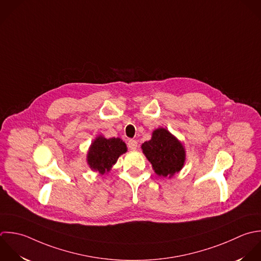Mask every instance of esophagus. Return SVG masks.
<instances>
[{"instance_id":"34e87169","label":"esophagus","mask_w":261,"mask_h":261,"mask_svg":"<svg viewBox=\"0 0 261 261\" xmlns=\"http://www.w3.org/2000/svg\"><path fill=\"white\" fill-rule=\"evenodd\" d=\"M137 141L134 140V139H130L128 141V147L131 149V150H135L137 148Z\"/></svg>"}]
</instances>
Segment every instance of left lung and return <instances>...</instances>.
Here are the masks:
<instances>
[{
    "label": "left lung",
    "mask_w": 261,
    "mask_h": 261,
    "mask_svg": "<svg viewBox=\"0 0 261 261\" xmlns=\"http://www.w3.org/2000/svg\"><path fill=\"white\" fill-rule=\"evenodd\" d=\"M141 147L159 176L172 177L184 166L183 145L164 128L153 131L151 139L145 141Z\"/></svg>",
    "instance_id": "1"
}]
</instances>
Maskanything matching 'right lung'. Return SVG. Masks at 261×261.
I'll return each instance as SVG.
<instances>
[{
    "mask_svg": "<svg viewBox=\"0 0 261 261\" xmlns=\"http://www.w3.org/2000/svg\"><path fill=\"white\" fill-rule=\"evenodd\" d=\"M126 151V144L120 138L97 137L91 143L87 162L92 170L98 171L102 175L109 172L118 158Z\"/></svg>",
    "mask_w": 261,
    "mask_h": 261,
    "instance_id": "obj_1",
    "label": "right lung"
}]
</instances>
